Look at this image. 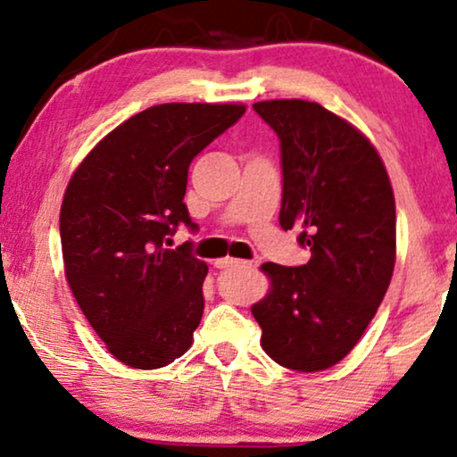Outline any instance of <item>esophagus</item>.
<instances>
[{"instance_id":"34e87169","label":"esophagus","mask_w":457,"mask_h":457,"mask_svg":"<svg viewBox=\"0 0 457 457\" xmlns=\"http://www.w3.org/2000/svg\"><path fill=\"white\" fill-rule=\"evenodd\" d=\"M215 265H217V269H246V267H253V262L240 261V259H231V256H226V259L217 261Z\"/></svg>"}]
</instances>
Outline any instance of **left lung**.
I'll return each mask as SVG.
<instances>
[{
    "label": "left lung",
    "instance_id": "8db88e82",
    "mask_svg": "<svg viewBox=\"0 0 457 457\" xmlns=\"http://www.w3.org/2000/svg\"><path fill=\"white\" fill-rule=\"evenodd\" d=\"M253 109L279 138V226L311 248L306 265H262L273 287L253 306L261 344L286 369L325 370L350 354L389 287L394 190L375 146L319 103L278 99Z\"/></svg>",
    "mask_w": 457,
    "mask_h": 457
}]
</instances>
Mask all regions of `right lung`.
I'll list each match as a JSON object with an SVG mask.
<instances>
[{
    "label": "right lung",
    "instance_id": "add662e5",
    "mask_svg": "<svg viewBox=\"0 0 457 457\" xmlns=\"http://www.w3.org/2000/svg\"><path fill=\"white\" fill-rule=\"evenodd\" d=\"M244 112L149 107L109 132L70 179L60 213L66 279L107 350L132 369H162L190 348L207 265L192 242L165 244L182 223L196 231L184 203L188 167Z\"/></svg>",
    "mask_w": 457,
    "mask_h": 457
}]
</instances>
